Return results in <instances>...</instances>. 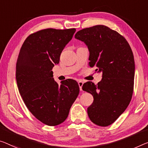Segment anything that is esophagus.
<instances>
[{"mask_svg": "<svg viewBox=\"0 0 148 148\" xmlns=\"http://www.w3.org/2000/svg\"><path fill=\"white\" fill-rule=\"evenodd\" d=\"M78 85L79 86V88H80V90H82V87H83V82L82 81H79L78 82Z\"/></svg>", "mask_w": 148, "mask_h": 148, "instance_id": "1", "label": "esophagus"}]
</instances>
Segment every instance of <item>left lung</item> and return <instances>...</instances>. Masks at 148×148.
Masks as SVG:
<instances>
[{"instance_id": "left-lung-1", "label": "left lung", "mask_w": 148, "mask_h": 148, "mask_svg": "<svg viewBox=\"0 0 148 148\" xmlns=\"http://www.w3.org/2000/svg\"><path fill=\"white\" fill-rule=\"evenodd\" d=\"M75 38L88 47L89 66L103 73L97 85L88 81L82 87L94 98L87 108L88 117L98 126H108L131 101L135 74L132 51L123 36L104 25L81 29Z\"/></svg>"}]
</instances>
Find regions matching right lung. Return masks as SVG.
Segmentation results:
<instances>
[{
  "instance_id": "1",
  "label": "right lung",
  "mask_w": 148,
  "mask_h": 148,
  "mask_svg": "<svg viewBox=\"0 0 148 148\" xmlns=\"http://www.w3.org/2000/svg\"><path fill=\"white\" fill-rule=\"evenodd\" d=\"M75 31L47 28L32 34L18 57L16 79L20 94L29 112L47 126L64 122L79 95L76 81L66 79L58 85L51 71Z\"/></svg>"
}]
</instances>
